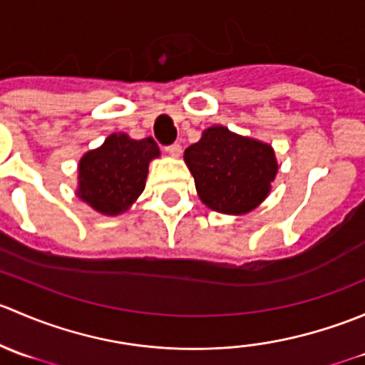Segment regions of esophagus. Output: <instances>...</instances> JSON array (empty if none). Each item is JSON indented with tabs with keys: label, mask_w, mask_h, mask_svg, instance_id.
<instances>
[{
	"label": "esophagus",
	"mask_w": 365,
	"mask_h": 365,
	"mask_svg": "<svg viewBox=\"0 0 365 365\" xmlns=\"http://www.w3.org/2000/svg\"><path fill=\"white\" fill-rule=\"evenodd\" d=\"M165 152H168L171 157H180L182 155V146H180L178 143H175V145L168 146V148H165Z\"/></svg>",
	"instance_id": "34e87169"
}]
</instances>
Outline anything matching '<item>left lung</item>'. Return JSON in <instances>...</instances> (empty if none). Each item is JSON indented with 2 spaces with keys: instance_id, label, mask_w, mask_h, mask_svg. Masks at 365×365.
<instances>
[{
  "instance_id": "8db88e82",
  "label": "left lung",
  "mask_w": 365,
  "mask_h": 365,
  "mask_svg": "<svg viewBox=\"0 0 365 365\" xmlns=\"http://www.w3.org/2000/svg\"><path fill=\"white\" fill-rule=\"evenodd\" d=\"M197 196L210 210L226 215L252 212L268 197L279 171L272 145L231 132L222 125L205 128L183 153Z\"/></svg>"
}]
</instances>
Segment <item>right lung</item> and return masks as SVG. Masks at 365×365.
Returning a JSON list of instances; mask_svg holds the SVG:
<instances>
[{"mask_svg": "<svg viewBox=\"0 0 365 365\" xmlns=\"http://www.w3.org/2000/svg\"><path fill=\"white\" fill-rule=\"evenodd\" d=\"M159 157L152 138L132 139L125 132H114L81 157L76 196L102 215H121L141 196L150 162Z\"/></svg>", "mask_w": 365, "mask_h": 365, "instance_id": "1", "label": "right lung"}]
</instances>
